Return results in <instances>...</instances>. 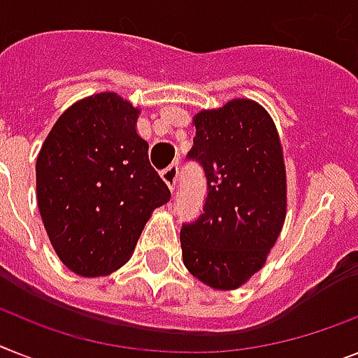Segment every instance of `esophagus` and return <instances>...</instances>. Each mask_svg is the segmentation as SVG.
<instances>
[{
	"instance_id": "34e87169",
	"label": "esophagus",
	"mask_w": 358,
	"mask_h": 358,
	"mask_svg": "<svg viewBox=\"0 0 358 358\" xmlns=\"http://www.w3.org/2000/svg\"><path fill=\"white\" fill-rule=\"evenodd\" d=\"M161 177H162V181L168 185V188L173 192V188H176V182H177V164H170L166 170H162Z\"/></svg>"
}]
</instances>
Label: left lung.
I'll return each instance as SVG.
<instances>
[{"label": "left lung", "mask_w": 358, "mask_h": 358, "mask_svg": "<svg viewBox=\"0 0 358 358\" xmlns=\"http://www.w3.org/2000/svg\"><path fill=\"white\" fill-rule=\"evenodd\" d=\"M188 159L203 166L206 201L181 229L185 267L217 291L241 287L267 262L287 212V176L278 129L250 99L194 115Z\"/></svg>", "instance_id": "8db88e82"}]
</instances>
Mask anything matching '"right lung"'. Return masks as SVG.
<instances>
[{
	"label": "right lung",
	"mask_w": 358,
	"mask_h": 358,
	"mask_svg": "<svg viewBox=\"0 0 358 358\" xmlns=\"http://www.w3.org/2000/svg\"><path fill=\"white\" fill-rule=\"evenodd\" d=\"M141 109L113 91L60 115L36 159V197L52 249L78 276H106L131 258L170 190L137 133Z\"/></svg>",
	"instance_id": "right-lung-1"
}]
</instances>
